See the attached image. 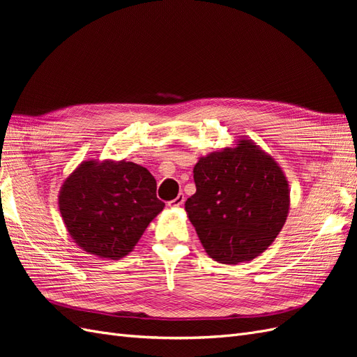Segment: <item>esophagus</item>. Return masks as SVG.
Returning a JSON list of instances; mask_svg holds the SVG:
<instances>
[{
  "mask_svg": "<svg viewBox=\"0 0 357 357\" xmlns=\"http://www.w3.org/2000/svg\"><path fill=\"white\" fill-rule=\"evenodd\" d=\"M183 204H185V195H183V193H178L177 198L168 202V207H181Z\"/></svg>",
  "mask_w": 357,
  "mask_h": 357,
  "instance_id": "34e87169",
  "label": "esophagus"
}]
</instances>
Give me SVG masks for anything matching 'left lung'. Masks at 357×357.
<instances>
[{
  "mask_svg": "<svg viewBox=\"0 0 357 357\" xmlns=\"http://www.w3.org/2000/svg\"><path fill=\"white\" fill-rule=\"evenodd\" d=\"M197 192L185 204L190 223L215 262L253 261L286 223L290 189L283 168L253 139L199 158Z\"/></svg>",
  "mask_w": 357,
  "mask_h": 357,
  "instance_id": "1",
  "label": "left lung"
}]
</instances>
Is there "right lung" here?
<instances>
[{"instance_id":"obj_1","label":"right lung","mask_w":357,"mask_h":357,"mask_svg":"<svg viewBox=\"0 0 357 357\" xmlns=\"http://www.w3.org/2000/svg\"><path fill=\"white\" fill-rule=\"evenodd\" d=\"M58 205L74 243L89 255L113 261L134 250L165 207L149 169L125 159L83 160L63 180Z\"/></svg>"}]
</instances>
